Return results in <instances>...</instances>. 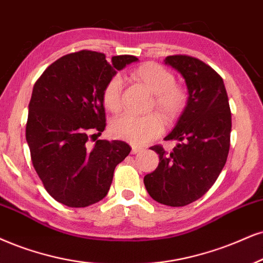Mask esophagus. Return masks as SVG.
Returning <instances> with one entry per match:
<instances>
[{"label":"esophagus","mask_w":263,"mask_h":263,"mask_svg":"<svg viewBox=\"0 0 263 263\" xmlns=\"http://www.w3.org/2000/svg\"><path fill=\"white\" fill-rule=\"evenodd\" d=\"M144 148L141 146H138V145H133L132 146V154H139V152H141Z\"/></svg>","instance_id":"obj_1"}]
</instances>
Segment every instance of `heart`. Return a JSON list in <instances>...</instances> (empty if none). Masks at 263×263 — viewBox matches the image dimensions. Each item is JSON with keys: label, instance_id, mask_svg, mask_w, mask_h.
Masks as SVG:
<instances>
[{"label": "heart", "instance_id": "1", "mask_svg": "<svg viewBox=\"0 0 263 263\" xmlns=\"http://www.w3.org/2000/svg\"><path fill=\"white\" fill-rule=\"evenodd\" d=\"M132 76L154 93L152 107L166 121H173L184 112L189 101L187 91L176 84V77L167 68L148 62L133 70ZM122 87L123 80L118 74L113 76L103 87L102 103L109 112L116 113L121 109ZM161 130L162 121L155 113L147 116L122 115L111 123L112 134L132 144H144L156 138Z\"/></svg>", "mask_w": 263, "mask_h": 263}]
</instances>
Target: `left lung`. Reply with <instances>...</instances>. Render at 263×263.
<instances>
[{
  "mask_svg": "<svg viewBox=\"0 0 263 263\" xmlns=\"http://www.w3.org/2000/svg\"><path fill=\"white\" fill-rule=\"evenodd\" d=\"M185 79L189 101L164 140H176L172 151L161 145L160 163L144 178L150 196L167 206H185L205 195L228 157L232 113L223 79L195 57L174 54L164 60Z\"/></svg>",
  "mask_w": 263,
  "mask_h": 263,
  "instance_id": "left-lung-1",
  "label": "left lung"
}]
</instances>
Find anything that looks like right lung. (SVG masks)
<instances>
[{
	"instance_id": "add662e5",
	"label": "right lung",
	"mask_w": 263,
	"mask_h": 263,
	"mask_svg": "<svg viewBox=\"0 0 263 263\" xmlns=\"http://www.w3.org/2000/svg\"><path fill=\"white\" fill-rule=\"evenodd\" d=\"M83 50L46 68L32 89L25 137L45 189L68 207H86L108 193L113 172L130 152L121 140H96L106 128L102 90L117 70L137 62ZM95 141V140H93Z\"/></svg>"
}]
</instances>
